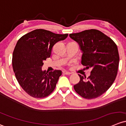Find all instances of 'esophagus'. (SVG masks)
Returning a JSON list of instances; mask_svg holds the SVG:
<instances>
[{
	"label": "esophagus",
	"mask_w": 126,
	"mask_h": 126,
	"mask_svg": "<svg viewBox=\"0 0 126 126\" xmlns=\"http://www.w3.org/2000/svg\"><path fill=\"white\" fill-rule=\"evenodd\" d=\"M63 74H66V75H70V74H71L72 73L70 72H69V71H63Z\"/></svg>",
	"instance_id": "obj_1"
}]
</instances>
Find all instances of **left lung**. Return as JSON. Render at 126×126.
<instances>
[{
	"label": "left lung",
	"instance_id": "obj_1",
	"mask_svg": "<svg viewBox=\"0 0 126 126\" xmlns=\"http://www.w3.org/2000/svg\"><path fill=\"white\" fill-rule=\"evenodd\" d=\"M82 52L81 64L84 69H91V75L79 74L80 80L74 88L86 99H92L104 94L113 84L119 65L118 47L112 39L96 30H85L70 34Z\"/></svg>",
	"mask_w": 126,
	"mask_h": 126
}]
</instances>
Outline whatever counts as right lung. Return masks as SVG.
<instances>
[{
    "instance_id": "obj_1",
    "label": "right lung",
    "mask_w": 126,
    "mask_h": 126,
    "mask_svg": "<svg viewBox=\"0 0 126 126\" xmlns=\"http://www.w3.org/2000/svg\"><path fill=\"white\" fill-rule=\"evenodd\" d=\"M67 35L38 29L17 41L13 54V71L20 86L30 96L44 98L54 90L62 71L55 70L47 74L42 67L43 61L51 56L54 45Z\"/></svg>"
}]
</instances>
